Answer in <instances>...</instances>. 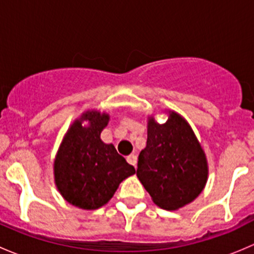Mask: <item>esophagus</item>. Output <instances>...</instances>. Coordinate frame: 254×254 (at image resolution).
I'll use <instances>...</instances> for the list:
<instances>
[{
  "label": "esophagus",
  "mask_w": 254,
  "mask_h": 254,
  "mask_svg": "<svg viewBox=\"0 0 254 254\" xmlns=\"http://www.w3.org/2000/svg\"><path fill=\"white\" fill-rule=\"evenodd\" d=\"M127 163H129V165H131V166H136V162H137V157L135 155H129L127 157Z\"/></svg>",
  "instance_id": "1"
}]
</instances>
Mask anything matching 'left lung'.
<instances>
[{
  "instance_id": "1",
  "label": "left lung",
  "mask_w": 254,
  "mask_h": 254,
  "mask_svg": "<svg viewBox=\"0 0 254 254\" xmlns=\"http://www.w3.org/2000/svg\"><path fill=\"white\" fill-rule=\"evenodd\" d=\"M136 176L162 209L177 210L191 203L207 181L205 153L190 125L170 112L165 124L147 122V142L140 152Z\"/></svg>"
}]
</instances>
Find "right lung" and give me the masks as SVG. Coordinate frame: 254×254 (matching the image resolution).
I'll use <instances>...</instances> for the list:
<instances>
[{"mask_svg":"<svg viewBox=\"0 0 254 254\" xmlns=\"http://www.w3.org/2000/svg\"><path fill=\"white\" fill-rule=\"evenodd\" d=\"M88 121L83 127L81 123ZM107 113L88 111L76 119L66 132L54 161L59 191L67 203L94 210L108 203L119 184L136 171L115 150L101 140L108 125Z\"/></svg>","mask_w":254,"mask_h":254,"instance_id":"obj_1","label":"right lung"}]
</instances>
